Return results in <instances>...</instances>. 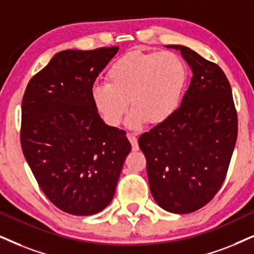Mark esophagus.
Returning <instances> with one entry per match:
<instances>
[{"label":"esophagus","instance_id":"esophagus-1","mask_svg":"<svg viewBox=\"0 0 254 254\" xmlns=\"http://www.w3.org/2000/svg\"><path fill=\"white\" fill-rule=\"evenodd\" d=\"M127 139L130 140V143H131V145H132V150H133V151H138V150H139V146H138L137 137L134 136L133 133L127 132Z\"/></svg>","mask_w":254,"mask_h":254}]
</instances>
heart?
I'll use <instances>...</instances> for the list:
<instances>
[{
    "instance_id": "heart-1",
    "label": "heart",
    "mask_w": 254,
    "mask_h": 254,
    "mask_svg": "<svg viewBox=\"0 0 254 254\" xmlns=\"http://www.w3.org/2000/svg\"><path fill=\"white\" fill-rule=\"evenodd\" d=\"M108 83L91 89V101L104 123L117 127L129 104L127 124L164 123L177 110L186 82L183 60L172 51L131 50L108 70Z\"/></svg>"
}]
</instances>
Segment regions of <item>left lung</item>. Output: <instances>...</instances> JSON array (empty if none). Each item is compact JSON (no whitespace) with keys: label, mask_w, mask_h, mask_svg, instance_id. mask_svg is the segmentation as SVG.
Returning a JSON list of instances; mask_svg holds the SVG:
<instances>
[{"label":"left lung","mask_w":254,"mask_h":254,"mask_svg":"<svg viewBox=\"0 0 254 254\" xmlns=\"http://www.w3.org/2000/svg\"><path fill=\"white\" fill-rule=\"evenodd\" d=\"M181 50L193 76L181 107L138 139L150 191L172 213H191L212 200L225 181L238 134L229 79L218 64L190 48Z\"/></svg>","instance_id":"1"}]
</instances>
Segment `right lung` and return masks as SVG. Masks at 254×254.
Masks as SVG:
<instances>
[{"instance_id":"right-lung-1","label":"right lung","mask_w":254,"mask_h":254,"mask_svg":"<svg viewBox=\"0 0 254 254\" xmlns=\"http://www.w3.org/2000/svg\"><path fill=\"white\" fill-rule=\"evenodd\" d=\"M118 47L64 50L33 76L22 98L21 146L41 190L64 212L90 216L110 204L131 151L91 101Z\"/></svg>"}]
</instances>
